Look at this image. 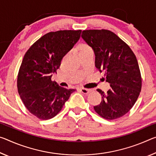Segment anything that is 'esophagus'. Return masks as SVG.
Segmentation results:
<instances>
[{"label":"esophagus","instance_id":"1","mask_svg":"<svg viewBox=\"0 0 156 156\" xmlns=\"http://www.w3.org/2000/svg\"><path fill=\"white\" fill-rule=\"evenodd\" d=\"M80 90L81 92L83 94H87L90 92V90H88V89H85V88H83V87H80Z\"/></svg>","mask_w":156,"mask_h":156}]
</instances>
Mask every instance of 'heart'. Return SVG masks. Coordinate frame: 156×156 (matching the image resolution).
<instances>
[{
	"instance_id": "1",
	"label": "heart",
	"mask_w": 156,
	"mask_h": 156,
	"mask_svg": "<svg viewBox=\"0 0 156 156\" xmlns=\"http://www.w3.org/2000/svg\"><path fill=\"white\" fill-rule=\"evenodd\" d=\"M90 49H91L90 46L87 44H81L80 46V52H83V51H87V50H90Z\"/></svg>"
}]
</instances>
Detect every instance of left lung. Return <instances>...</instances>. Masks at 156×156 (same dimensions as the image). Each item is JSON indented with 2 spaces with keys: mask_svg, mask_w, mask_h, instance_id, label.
Masks as SVG:
<instances>
[{
  "mask_svg": "<svg viewBox=\"0 0 156 156\" xmlns=\"http://www.w3.org/2000/svg\"><path fill=\"white\" fill-rule=\"evenodd\" d=\"M81 37L92 48L96 67L104 73L111 87L106 93L98 89L102 101L94 107V110L105 119L122 117L134 105L142 88L134 53L117 34L108 30H83Z\"/></svg>",
  "mask_w": 156,
  "mask_h": 156,
  "instance_id": "1",
  "label": "left lung"
}]
</instances>
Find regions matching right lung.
Instances as JSON below:
<instances>
[{
  "label": "right lung",
  "mask_w": 156,
  "mask_h": 156,
  "mask_svg": "<svg viewBox=\"0 0 156 156\" xmlns=\"http://www.w3.org/2000/svg\"><path fill=\"white\" fill-rule=\"evenodd\" d=\"M80 33V30L51 32L25 54L17 78L18 92L28 110L39 119H50L58 115L76 90L60 87L51 77Z\"/></svg>",
  "instance_id": "right-lung-1"
}]
</instances>
